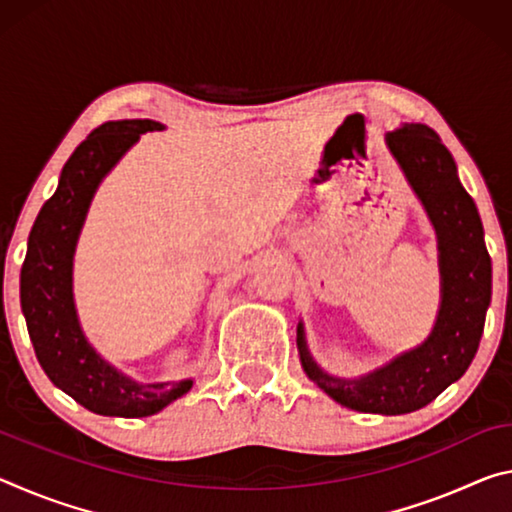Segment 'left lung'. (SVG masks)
I'll return each instance as SVG.
<instances>
[{
	"mask_svg": "<svg viewBox=\"0 0 512 512\" xmlns=\"http://www.w3.org/2000/svg\"><path fill=\"white\" fill-rule=\"evenodd\" d=\"M388 146L409 176L438 232L443 302L433 332L420 348L361 379L329 377L316 366L298 325V350L307 377L348 409L400 415L436 400L470 368L492 296V266L476 205L458 183L452 153L424 124L388 133Z\"/></svg>",
	"mask_w": 512,
	"mask_h": 512,
	"instance_id": "left-lung-1",
	"label": "left lung"
}]
</instances>
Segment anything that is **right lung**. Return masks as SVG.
Listing matches in <instances>:
<instances>
[{
	"label": "right lung",
	"instance_id": "1",
	"mask_svg": "<svg viewBox=\"0 0 512 512\" xmlns=\"http://www.w3.org/2000/svg\"><path fill=\"white\" fill-rule=\"evenodd\" d=\"M151 119L106 121L76 146L65 162L56 194L42 205L29 235L20 273V302L42 370L92 413L146 418L192 388V379L137 384L90 348L72 300V257L81 225L101 178L146 131H162Z\"/></svg>",
	"mask_w": 512,
	"mask_h": 512
}]
</instances>
